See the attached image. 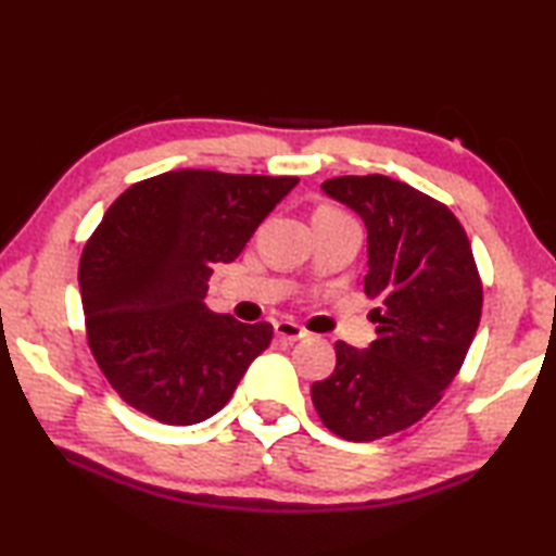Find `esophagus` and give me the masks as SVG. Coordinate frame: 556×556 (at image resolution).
Instances as JSON below:
<instances>
[{
	"label": "esophagus",
	"instance_id": "34e87169",
	"mask_svg": "<svg viewBox=\"0 0 556 556\" xmlns=\"http://www.w3.org/2000/svg\"><path fill=\"white\" fill-rule=\"evenodd\" d=\"M275 333L279 338H285V341H301V338H306V328L299 326L294 321H277L275 324Z\"/></svg>",
	"mask_w": 556,
	"mask_h": 556
}]
</instances>
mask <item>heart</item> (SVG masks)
Masks as SVG:
<instances>
[{
	"instance_id": "1",
	"label": "heart",
	"mask_w": 556,
	"mask_h": 556,
	"mask_svg": "<svg viewBox=\"0 0 556 556\" xmlns=\"http://www.w3.org/2000/svg\"><path fill=\"white\" fill-rule=\"evenodd\" d=\"M318 211H321V213H331V215H345L343 211H338V208H331V205H324V208H318ZM345 218H348V215H345Z\"/></svg>"
}]
</instances>
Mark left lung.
Listing matches in <instances>:
<instances>
[{
	"instance_id": "8db88e82",
	"label": "left lung",
	"mask_w": 556,
	"mask_h": 556,
	"mask_svg": "<svg viewBox=\"0 0 556 556\" xmlns=\"http://www.w3.org/2000/svg\"><path fill=\"white\" fill-rule=\"evenodd\" d=\"M324 191L368 225L365 294L378 338L336 343V370L312 384L324 427L375 441L425 417L456 378L483 312V281L464 225L444 203L390 176H336Z\"/></svg>"
}]
</instances>
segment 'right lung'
Returning <instances> with one entry per match:
<instances>
[{
    "label": "right lung",
    "instance_id": "right-lung-1",
    "mask_svg": "<svg viewBox=\"0 0 556 556\" xmlns=\"http://www.w3.org/2000/svg\"><path fill=\"white\" fill-rule=\"evenodd\" d=\"M296 176L176 168L131 184L80 255L90 353L129 407L188 427L232 397L275 328L213 314V267L232 262Z\"/></svg>",
    "mask_w": 556,
    "mask_h": 556
}]
</instances>
